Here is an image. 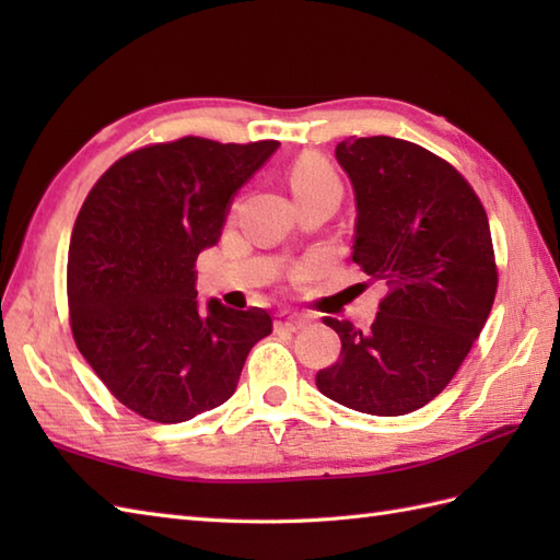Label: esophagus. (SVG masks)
Here are the masks:
<instances>
[{
    "instance_id": "34e87169",
    "label": "esophagus",
    "mask_w": 560,
    "mask_h": 560,
    "mask_svg": "<svg viewBox=\"0 0 560 560\" xmlns=\"http://www.w3.org/2000/svg\"><path fill=\"white\" fill-rule=\"evenodd\" d=\"M307 325V319L303 315L295 313H279L277 319H273V329L277 331H299Z\"/></svg>"
}]
</instances>
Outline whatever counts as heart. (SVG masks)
I'll return each instance as SVG.
<instances>
[{"label": "heart", "instance_id": "heart-1", "mask_svg": "<svg viewBox=\"0 0 560 560\" xmlns=\"http://www.w3.org/2000/svg\"><path fill=\"white\" fill-rule=\"evenodd\" d=\"M287 180L295 201L319 192H341V183L335 168H331L327 159L317 156V153H303V156L295 159L289 165Z\"/></svg>", "mask_w": 560, "mask_h": 560}]
</instances>
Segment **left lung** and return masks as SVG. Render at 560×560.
<instances>
[{
	"label": "left lung",
	"mask_w": 560,
	"mask_h": 560,
	"mask_svg": "<svg viewBox=\"0 0 560 560\" xmlns=\"http://www.w3.org/2000/svg\"><path fill=\"white\" fill-rule=\"evenodd\" d=\"M337 161L359 211L351 259L387 295L368 329L325 317L341 353L315 383L355 411L411 413L450 385L489 319L498 289L489 217L455 165L411 141L351 137Z\"/></svg>",
	"instance_id": "1"
}]
</instances>
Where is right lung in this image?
I'll list each match as a JSON object with an SVG mask.
<instances>
[{
    "label": "right lung",
    "instance_id": "obj_1",
    "mask_svg": "<svg viewBox=\"0 0 560 560\" xmlns=\"http://www.w3.org/2000/svg\"><path fill=\"white\" fill-rule=\"evenodd\" d=\"M279 141L149 144L105 171L69 241L67 303L77 349L110 395L156 423L217 409L249 349L271 335L261 307L201 311L195 261L219 243L233 195Z\"/></svg>",
    "mask_w": 560,
    "mask_h": 560
}]
</instances>
